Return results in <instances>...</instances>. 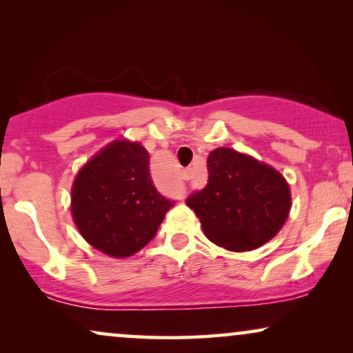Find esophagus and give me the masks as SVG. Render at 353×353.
<instances>
[{
    "instance_id": "esophagus-1",
    "label": "esophagus",
    "mask_w": 353,
    "mask_h": 353,
    "mask_svg": "<svg viewBox=\"0 0 353 353\" xmlns=\"http://www.w3.org/2000/svg\"><path fill=\"white\" fill-rule=\"evenodd\" d=\"M181 178L185 181H188V180H191L192 178V168H185V170L181 172Z\"/></svg>"
}]
</instances>
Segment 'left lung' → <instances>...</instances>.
I'll return each instance as SVG.
<instances>
[{
    "mask_svg": "<svg viewBox=\"0 0 353 353\" xmlns=\"http://www.w3.org/2000/svg\"><path fill=\"white\" fill-rule=\"evenodd\" d=\"M209 181L186 205L207 239L233 252L254 250L278 234L291 210V190L278 170L230 148L207 157Z\"/></svg>",
    "mask_w": 353,
    "mask_h": 353,
    "instance_id": "obj_1",
    "label": "left lung"
}]
</instances>
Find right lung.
I'll use <instances>...</instances> for the list:
<instances>
[{
  "label": "right lung",
  "mask_w": 353,
  "mask_h": 353,
  "mask_svg": "<svg viewBox=\"0 0 353 353\" xmlns=\"http://www.w3.org/2000/svg\"><path fill=\"white\" fill-rule=\"evenodd\" d=\"M173 207L152 185L149 152L119 139L91 157L72 186V216L94 249L115 259L141 250Z\"/></svg>",
  "instance_id": "add662e5"
}]
</instances>
